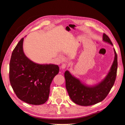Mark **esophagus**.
<instances>
[{
    "label": "esophagus",
    "instance_id": "esophagus-1",
    "mask_svg": "<svg viewBox=\"0 0 125 125\" xmlns=\"http://www.w3.org/2000/svg\"><path fill=\"white\" fill-rule=\"evenodd\" d=\"M66 67H67V64L66 63H62V66H61V68L62 69H65V68H66Z\"/></svg>",
    "mask_w": 125,
    "mask_h": 125
}]
</instances>
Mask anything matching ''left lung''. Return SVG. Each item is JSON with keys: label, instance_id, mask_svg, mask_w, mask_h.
<instances>
[{"label": "left lung", "instance_id": "1", "mask_svg": "<svg viewBox=\"0 0 125 125\" xmlns=\"http://www.w3.org/2000/svg\"><path fill=\"white\" fill-rule=\"evenodd\" d=\"M103 40L113 45L109 37L103 35ZM115 58L108 73L99 83L94 86L86 85L66 71L65 78L66 87L71 100L74 103L81 106H90L103 101L107 96L115 83L117 70V55L115 49Z\"/></svg>", "mask_w": 125, "mask_h": 125}]
</instances>
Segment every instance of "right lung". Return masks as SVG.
<instances>
[{
    "label": "right lung",
    "instance_id": "add662e5",
    "mask_svg": "<svg viewBox=\"0 0 125 125\" xmlns=\"http://www.w3.org/2000/svg\"><path fill=\"white\" fill-rule=\"evenodd\" d=\"M24 38L19 42L11 55L9 80L17 97L26 103H45L50 92L51 83L59 73L58 65L36 63L26 57L23 50Z\"/></svg>",
    "mask_w": 125,
    "mask_h": 125
}]
</instances>
